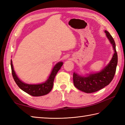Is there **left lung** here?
I'll return each mask as SVG.
<instances>
[{
    "instance_id": "left-lung-1",
    "label": "left lung",
    "mask_w": 125,
    "mask_h": 125,
    "mask_svg": "<svg viewBox=\"0 0 125 125\" xmlns=\"http://www.w3.org/2000/svg\"><path fill=\"white\" fill-rule=\"evenodd\" d=\"M105 33L112 44L115 52L110 63L99 73H90L86 76L78 75L75 73H73V74L74 85L78 90L85 93L96 92L108 85L112 81L115 73L118 63L115 43L109 32L105 31Z\"/></svg>"
}]
</instances>
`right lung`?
Returning a JSON list of instances; mask_svg holds the SVG:
<instances>
[{"label": "right lung", "mask_w": 125, "mask_h": 125, "mask_svg": "<svg viewBox=\"0 0 125 125\" xmlns=\"http://www.w3.org/2000/svg\"><path fill=\"white\" fill-rule=\"evenodd\" d=\"M62 65V62L57 63L53 68L49 78L44 83L38 84H28L23 83L18 77L13 69L12 60L10 61L12 74L16 84L22 91L34 97L42 96L48 94L50 92L53 87L55 76Z\"/></svg>", "instance_id": "obj_1"}]
</instances>
